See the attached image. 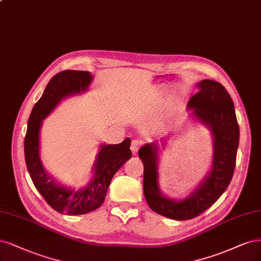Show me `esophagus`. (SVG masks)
<instances>
[{"instance_id":"obj_1","label":"esophagus","mask_w":261,"mask_h":261,"mask_svg":"<svg viewBox=\"0 0 261 261\" xmlns=\"http://www.w3.org/2000/svg\"><path fill=\"white\" fill-rule=\"evenodd\" d=\"M140 146H141V142H140L139 140L135 139V140H133V141H132V145H130V150H132V152H133V154H134V155L137 153L138 150H139V148H140Z\"/></svg>"}]
</instances>
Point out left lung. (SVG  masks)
Listing matches in <instances>:
<instances>
[{
  "label": "left lung",
  "instance_id": "obj_1",
  "mask_svg": "<svg viewBox=\"0 0 261 261\" xmlns=\"http://www.w3.org/2000/svg\"><path fill=\"white\" fill-rule=\"evenodd\" d=\"M196 87L199 92L189 100L188 109L212 132L214 155L212 170L195 190L181 201L168 199L159 189L158 141L147 143L138 152L143 163V193L148 205L174 220L192 219L210 208L226 191L236 168L240 128L232 98L216 81L203 80Z\"/></svg>",
  "mask_w": 261,
  "mask_h": 261
}]
</instances>
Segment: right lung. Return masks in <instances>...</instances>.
<instances>
[{
	"label": "right lung",
	"instance_id": "right-lung-1",
	"mask_svg": "<svg viewBox=\"0 0 261 261\" xmlns=\"http://www.w3.org/2000/svg\"><path fill=\"white\" fill-rule=\"evenodd\" d=\"M93 75L87 71L66 70L53 76L34 105L24 137L25 164L33 185L51 208L60 214L83 215L102 205L114 174L132 158L130 139L118 145H101L94 164V178L80 190L58 185L43 167L40 158V129L42 121L61 99L85 92Z\"/></svg>",
	"mask_w": 261,
	"mask_h": 261
}]
</instances>
